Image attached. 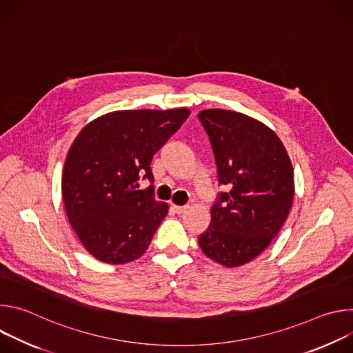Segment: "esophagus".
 Instances as JSON below:
<instances>
[{
	"instance_id": "obj_1",
	"label": "esophagus",
	"mask_w": 353,
	"mask_h": 353,
	"mask_svg": "<svg viewBox=\"0 0 353 353\" xmlns=\"http://www.w3.org/2000/svg\"><path fill=\"white\" fill-rule=\"evenodd\" d=\"M172 208L174 210V212L176 214H179V215H183L185 211H187V205H184V207H180V205H172Z\"/></svg>"
}]
</instances>
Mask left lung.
Segmentation results:
<instances>
[{
	"instance_id": "obj_1",
	"label": "left lung",
	"mask_w": 353,
	"mask_h": 353,
	"mask_svg": "<svg viewBox=\"0 0 353 353\" xmlns=\"http://www.w3.org/2000/svg\"><path fill=\"white\" fill-rule=\"evenodd\" d=\"M198 119L210 135L219 183L230 188L221 192L198 243L215 263L240 267L263 253L289 215L292 162L278 135L253 117L207 109Z\"/></svg>"
}]
</instances>
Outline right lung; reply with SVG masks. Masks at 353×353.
<instances>
[{
  "label": "right lung",
  "instance_id": "obj_1",
  "mask_svg": "<svg viewBox=\"0 0 353 353\" xmlns=\"http://www.w3.org/2000/svg\"><path fill=\"white\" fill-rule=\"evenodd\" d=\"M190 116L170 110H120L86 124L63 169L64 207L79 241L96 260L125 264L139 259L169 211L154 198L150 162Z\"/></svg>",
  "mask_w": 353,
  "mask_h": 353
}]
</instances>
